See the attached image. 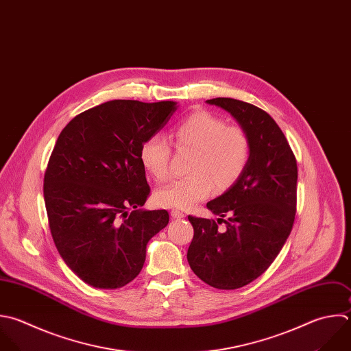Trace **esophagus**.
<instances>
[{
    "label": "esophagus",
    "mask_w": 351,
    "mask_h": 351,
    "mask_svg": "<svg viewBox=\"0 0 351 351\" xmlns=\"http://www.w3.org/2000/svg\"><path fill=\"white\" fill-rule=\"evenodd\" d=\"M171 217L173 218H184L185 217V214L182 213V211H180V210H171Z\"/></svg>",
    "instance_id": "34e87169"
}]
</instances>
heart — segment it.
<instances>
[{
  "label": "heart",
  "instance_id": "b5f03b06",
  "mask_svg": "<svg viewBox=\"0 0 351 351\" xmlns=\"http://www.w3.org/2000/svg\"><path fill=\"white\" fill-rule=\"evenodd\" d=\"M178 149H191L188 171L155 192V202L163 207L188 210L207 199L215 186L230 188L244 174L251 159V138L240 126H230L222 118L197 111L180 121L171 130ZM171 145L162 134L147 137L140 147V162L156 182L170 177Z\"/></svg>",
  "mask_w": 351,
  "mask_h": 351
}]
</instances>
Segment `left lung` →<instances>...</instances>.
<instances>
[{"instance_id": "left-lung-1", "label": "left lung", "mask_w": 351, "mask_h": 351, "mask_svg": "<svg viewBox=\"0 0 351 351\" xmlns=\"http://www.w3.org/2000/svg\"><path fill=\"white\" fill-rule=\"evenodd\" d=\"M236 118L251 138V159L237 182L207 203L224 217L221 232L214 219L189 215L193 239L188 262L193 273L218 289L241 288L258 278L287 241L296 213L298 166L295 155L274 119L240 100H207ZM222 220L218 218V223Z\"/></svg>"}]
</instances>
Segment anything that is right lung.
<instances>
[{
    "mask_svg": "<svg viewBox=\"0 0 351 351\" xmlns=\"http://www.w3.org/2000/svg\"><path fill=\"white\" fill-rule=\"evenodd\" d=\"M176 104L107 101L71 119L55 144L44 177L49 229L67 266L95 288L134 280L169 223L166 210H140L151 192L140 147Z\"/></svg>",
    "mask_w": 351,
    "mask_h": 351,
    "instance_id": "right-lung-1",
    "label": "right lung"
}]
</instances>
